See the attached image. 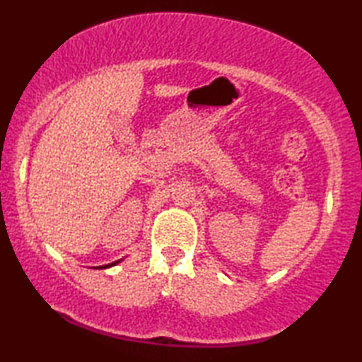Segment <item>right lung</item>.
Instances as JSON below:
<instances>
[{
	"label": "right lung",
	"mask_w": 362,
	"mask_h": 362,
	"mask_svg": "<svg viewBox=\"0 0 362 362\" xmlns=\"http://www.w3.org/2000/svg\"><path fill=\"white\" fill-rule=\"evenodd\" d=\"M123 259H119V261H115V262H110V264H106V265H98V267H93V269H109V267H114V265H117L119 262H122Z\"/></svg>",
	"instance_id": "obj_1"
}]
</instances>
